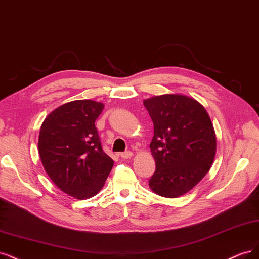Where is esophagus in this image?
Returning <instances> with one entry per match:
<instances>
[{"mask_svg": "<svg viewBox=\"0 0 259 259\" xmlns=\"http://www.w3.org/2000/svg\"><path fill=\"white\" fill-rule=\"evenodd\" d=\"M132 155H133V154H132L131 152H124V153H121V154H120V157L122 158V159L126 160V159H129V158H131Z\"/></svg>", "mask_w": 259, "mask_h": 259, "instance_id": "34e87169", "label": "esophagus"}]
</instances>
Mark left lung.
I'll list each match as a JSON object with an SVG mask.
<instances>
[{
	"label": "left lung",
	"mask_w": 259,
	"mask_h": 259,
	"mask_svg": "<svg viewBox=\"0 0 259 259\" xmlns=\"http://www.w3.org/2000/svg\"><path fill=\"white\" fill-rule=\"evenodd\" d=\"M154 123L151 152L156 171L149 188L165 198L186 194L211 169L216 137L210 116L197 100L162 95L144 100Z\"/></svg>",
	"instance_id": "8db88e82"
}]
</instances>
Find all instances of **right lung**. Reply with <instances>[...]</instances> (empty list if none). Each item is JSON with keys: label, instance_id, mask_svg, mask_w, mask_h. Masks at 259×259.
Returning <instances> with one entry per match:
<instances>
[{"label": "right lung", "instance_id": "obj_1", "mask_svg": "<svg viewBox=\"0 0 259 259\" xmlns=\"http://www.w3.org/2000/svg\"><path fill=\"white\" fill-rule=\"evenodd\" d=\"M103 108L93 100L65 103L47 116L39 130L38 154L46 173L63 193L79 200L101 190L114 164L95 124Z\"/></svg>", "mask_w": 259, "mask_h": 259}]
</instances>
